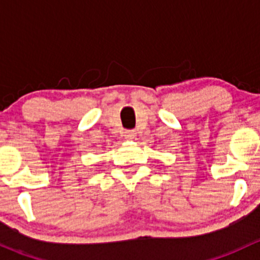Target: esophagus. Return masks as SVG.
Returning <instances> with one entry per match:
<instances>
[{
  "label": "esophagus",
  "mask_w": 260,
  "mask_h": 260,
  "mask_svg": "<svg viewBox=\"0 0 260 260\" xmlns=\"http://www.w3.org/2000/svg\"><path fill=\"white\" fill-rule=\"evenodd\" d=\"M124 137L127 138V140H133V138L136 137V132H135V131H132V129L125 131V132H124Z\"/></svg>",
  "instance_id": "34e87169"
}]
</instances>
